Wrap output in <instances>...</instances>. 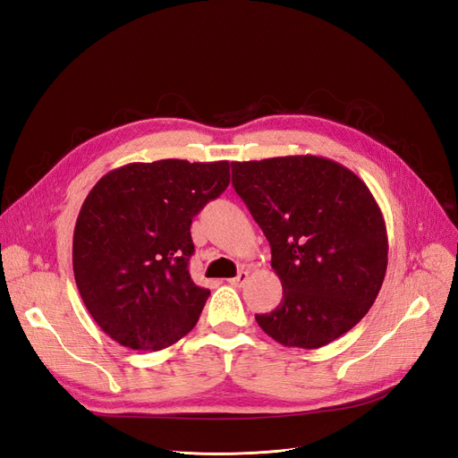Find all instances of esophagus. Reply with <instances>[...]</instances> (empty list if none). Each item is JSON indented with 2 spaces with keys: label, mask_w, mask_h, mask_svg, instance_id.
I'll return each mask as SVG.
<instances>
[{
  "label": "esophagus",
  "mask_w": 458,
  "mask_h": 458,
  "mask_svg": "<svg viewBox=\"0 0 458 458\" xmlns=\"http://www.w3.org/2000/svg\"><path fill=\"white\" fill-rule=\"evenodd\" d=\"M247 279H249V272H243V269H242V272L235 277H232L228 283L233 284V286H243L247 283Z\"/></svg>",
  "instance_id": "1"
}]
</instances>
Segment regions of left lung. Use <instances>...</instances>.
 Instances as JSON below:
<instances>
[{"mask_svg":"<svg viewBox=\"0 0 458 458\" xmlns=\"http://www.w3.org/2000/svg\"><path fill=\"white\" fill-rule=\"evenodd\" d=\"M232 184L272 247L279 306L257 315L284 347L318 349L374 306L386 272V228L366 182L303 155L233 162Z\"/></svg>","mask_w":458,"mask_h":458,"instance_id":"8db88e82","label":"left lung"}]
</instances>
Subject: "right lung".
<instances>
[{
	"label": "right lung",
	"instance_id": "right-lung-1",
	"mask_svg": "<svg viewBox=\"0 0 458 458\" xmlns=\"http://www.w3.org/2000/svg\"><path fill=\"white\" fill-rule=\"evenodd\" d=\"M230 184V162H133L101 177L73 232V274L116 344L160 351L189 334L209 291L189 274L192 218Z\"/></svg>",
	"mask_w": 458,
	"mask_h": 458
}]
</instances>
